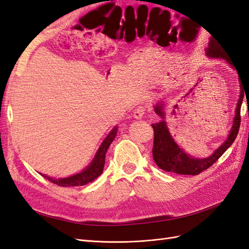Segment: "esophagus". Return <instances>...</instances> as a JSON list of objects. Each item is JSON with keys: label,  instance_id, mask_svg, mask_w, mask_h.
<instances>
[{"label": "esophagus", "instance_id": "obj_1", "mask_svg": "<svg viewBox=\"0 0 249 249\" xmlns=\"http://www.w3.org/2000/svg\"><path fill=\"white\" fill-rule=\"evenodd\" d=\"M145 112H146V108L145 107H143V106H139V107H137L136 109L134 110V117L136 118V119H141L143 116H144V114H145Z\"/></svg>", "mask_w": 249, "mask_h": 249}]
</instances>
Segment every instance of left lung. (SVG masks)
Listing matches in <instances>:
<instances>
[{"label":"left lung","mask_w":249,"mask_h":249,"mask_svg":"<svg viewBox=\"0 0 249 249\" xmlns=\"http://www.w3.org/2000/svg\"><path fill=\"white\" fill-rule=\"evenodd\" d=\"M206 55L210 58H222L228 63L231 64V57L228 55V53L221 48L217 41L213 38H211L209 41V46L206 49ZM239 74V73H238ZM241 78H239L240 81V94L239 100L236 106V112L235 117H233L232 125L231 127V131L228 138L224 140L222 144L218 147L215 152L207 157V158H194L190 155H188L183 148H180L175 139L172 138L171 134L167 127V124L165 122V112L164 104L163 102H159L154 106V110L159 115L162 120L159 123L153 124L152 126L154 129V147H153V158L156 162V164L159 166L162 170L168 171V172H175L178 175H191L196 176L201 171L208 169L209 167L219 159V158L223 155V153L227 150L231 143L235 141L239 127H240V110L241 105L243 102L244 92L242 83H241ZM246 95V94H245Z\"/></svg>","instance_id":"obj_1"}]
</instances>
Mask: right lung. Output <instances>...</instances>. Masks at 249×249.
Segmentation results:
<instances>
[{
	"label": "right lung",
	"instance_id": "obj_1",
	"mask_svg": "<svg viewBox=\"0 0 249 249\" xmlns=\"http://www.w3.org/2000/svg\"><path fill=\"white\" fill-rule=\"evenodd\" d=\"M118 126L115 125L113 129L110 131V133L107 135V137L104 139L102 142V144L100 145L99 149L93 158V160L91 161L88 166L83 169L81 172L76 173V175L71 176L69 178H55L52 177H48L46 175L41 176L49 179L50 182L54 183L58 186L61 187H71V186H83L86 185L90 182H92L97 177H100L102 175V172L104 170L105 166V157H106V153L112 143V141L115 139L116 134H117Z\"/></svg>",
	"mask_w": 249,
	"mask_h": 249
}]
</instances>
